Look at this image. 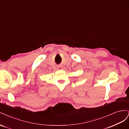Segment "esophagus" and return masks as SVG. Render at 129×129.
<instances>
[{
	"instance_id": "34e87169",
	"label": "esophagus",
	"mask_w": 129,
	"mask_h": 129,
	"mask_svg": "<svg viewBox=\"0 0 129 129\" xmlns=\"http://www.w3.org/2000/svg\"><path fill=\"white\" fill-rule=\"evenodd\" d=\"M62 67H63L62 66H59V67H58V68H62Z\"/></svg>"
}]
</instances>
